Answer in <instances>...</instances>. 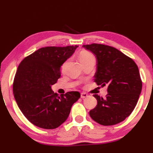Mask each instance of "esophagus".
<instances>
[{"instance_id": "1", "label": "esophagus", "mask_w": 153, "mask_h": 153, "mask_svg": "<svg viewBox=\"0 0 153 153\" xmlns=\"http://www.w3.org/2000/svg\"><path fill=\"white\" fill-rule=\"evenodd\" d=\"M88 96V95L85 93H82L81 94H80V97H81V98H82V99L86 98V97H87Z\"/></svg>"}]
</instances>
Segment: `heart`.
<instances>
[{
  "label": "heart",
  "mask_w": 153,
  "mask_h": 153,
  "mask_svg": "<svg viewBox=\"0 0 153 153\" xmlns=\"http://www.w3.org/2000/svg\"><path fill=\"white\" fill-rule=\"evenodd\" d=\"M79 59H80V61L82 62V61H85V60H91V59H95L94 56H93V54H91V53L88 52H82V53H80V56H79ZM66 64H67V62H64L63 65H62V68L65 67Z\"/></svg>",
  "instance_id": "obj_1"
}]
</instances>
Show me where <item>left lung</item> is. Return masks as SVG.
<instances>
[{
    "instance_id": "1",
    "label": "left lung",
    "mask_w": 153,
    "mask_h": 153,
    "mask_svg": "<svg viewBox=\"0 0 153 153\" xmlns=\"http://www.w3.org/2000/svg\"><path fill=\"white\" fill-rule=\"evenodd\" d=\"M97 59L94 81L102 87L108 85L105 98L94 95L97 104L90 116L102 126L122 122L133 111L142 91L137 65L131 58L115 48L93 43L82 45Z\"/></svg>"
}]
</instances>
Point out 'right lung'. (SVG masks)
Returning a JSON list of instances; mask_svg holds the SVG:
<instances>
[{
    "mask_svg": "<svg viewBox=\"0 0 153 153\" xmlns=\"http://www.w3.org/2000/svg\"><path fill=\"white\" fill-rule=\"evenodd\" d=\"M78 45L45 47L22 60L15 75L13 91L24 116L43 129H55L67 120L73 105L80 97L77 91L64 95L51 87L60 77V68Z\"/></svg>",
    "mask_w": 153,
    "mask_h": 153,
    "instance_id": "1",
    "label": "right lung"
}]
</instances>
